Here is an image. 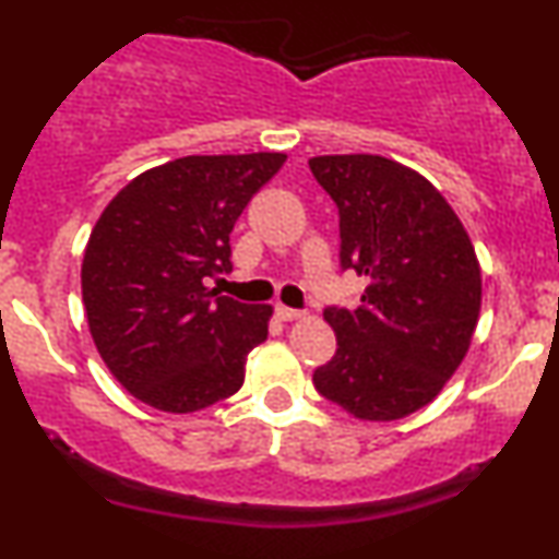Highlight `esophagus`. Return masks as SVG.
<instances>
[{
    "label": "esophagus",
    "instance_id": "esophagus-1",
    "mask_svg": "<svg viewBox=\"0 0 559 559\" xmlns=\"http://www.w3.org/2000/svg\"><path fill=\"white\" fill-rule=\"evenodd\" d=\"M275 314H278V318L284 322L305 318V312H301V309H294V307H286V305H275Z\"/></svg>",
    "mask_w": 559,
    "mask_h": 559
}]
</instances>
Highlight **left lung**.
Instances as JSON below:
<instances>
[{
	"label": "left lung",
	"mask_w": 559,
	"mask_h": 559,
	"mask_svg": "<svg viewBox=\"0 0 559 559\" xmlns=\"http://www.w3.org/2000/svg\"><path fill=\"white\" fill-rule=\"evenodd\" d=\"M338 207L341 267L367 278L356 309L325 307L335 356L320 395L356 419L419 412L472 346L481 307L474 245L448 200L408 166L369 153L309 158Z\"/></svg>",
	"instance_id": "obj_1"
}]
</instances>
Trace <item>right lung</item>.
Masks as SVG:
<instances>
[{"label":"right lung","instance_id":"right-lung-1","mask_svg":"<svg viewBox=\"0 0 559 559\" xmlns=\"http://www.w3.org/2000/svg\"><path fill=\"white\" fill-rule=\"evenodd\" d=\"M284 153L185 156L140 174L106 205L83 258V305L111 374L158 412L190 414L234 395L267 338L271 305L221 297L228 234Z\"/></svg>","mask_w":559,"mask_h":559}]
</instances>
